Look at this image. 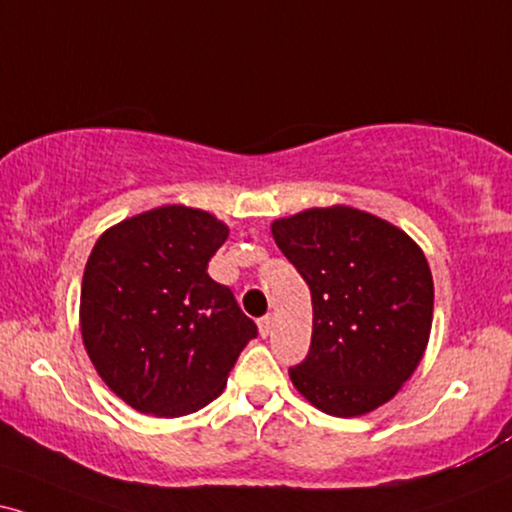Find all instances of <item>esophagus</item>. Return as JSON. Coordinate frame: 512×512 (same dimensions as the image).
<instances>
[{
    "label": "esophagus",
    "instance_id": "esophagus-1",
    "mask_svg": "<svg viewBox=\"0 0 512 512\" xmlns=\"http://www.w3.org/2000/svg\"><path fill=\"white\" fill-rule=\"evenodd\" d=\"M257 326H260V335H262V338H269L271 328H274V316H262V319L257 321Z\"/></svg>",
    "mask_w": 512,
    "mask_h": 512
}]
</instances>
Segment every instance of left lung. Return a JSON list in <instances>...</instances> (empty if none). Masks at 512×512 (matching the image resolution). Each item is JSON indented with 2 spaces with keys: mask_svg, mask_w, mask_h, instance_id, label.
Listing matches in <instances>:
<instances>
[{
  "mask_svg": "<svg viewBox=\"0 0 512 512\" xmlns=\"http://www.w3.org/2000/svg\"><path fill=\"white\" fill-rule=\"evenodd\" d=\"M271 236L312 290V347L288 371L295 390L338 418L387 404L430 340L435 286L420 245L349 205L281 217Z\"/></svg>",
  "mask_w": 512,
  "mask_h": 512,
  "instance_id": "left-lung-1",
  "label": "left lung"
}]
</instances>
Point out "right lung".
Segmentation results:
<instances>
[{
  "label": "right lung",
  "instance_id": "1",
  "mask_svg": "<svg viewBox=\"0 0 512 512\" xmlns=\"http://www.w3.org/2000/svg\"><path fill=\"white\" fill-rule=\"evenodd\" d=\"M229 238L210 212L163 205L99 236L82 276L80 331L101 380L125 404L179 418L222 394L257 335L208 262Z\"/></svg>",
  "mask_w": 512,
  "mask_h": 512
}]
</instances>
